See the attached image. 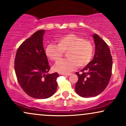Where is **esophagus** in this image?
Returning a JSON list of instances; mask_svg holds the SVG:
<instances>
[{
	"label": "esophagus",
	"mask_w": 126,
	"mask_h": 126,
	"mask_svg": "<svg viewBox=\"0 0 126 126\" xmlns=\"http://www.w3.org/2000/svg\"><path fill=\"white\" fill-rule=\"evenodd\" d=\"M62 75H63V76H70V73H62Z\"/></svg>",
	"instance_id": "esophagus-1"
}]
</instances>
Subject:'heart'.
Instances as JSON below:
<instances>
[{"instance_id": "1", "label": "heart", "mask_w": 126, "mask_h": 126, "mask_svg": "<svg viewBox=\"0 0 126 126\" xmlns=\"http://www.w3.org/2000/svg\"><path fill=\"white\" fill-rule=\"evenodd\" d=\"M57 46L50 44L46 47L47 57L54 62L61 60L63 53H66L67 59L54 66L56 72L67 73L78 67H83L90 63L94 56L93 45L90 41L73 34L62 36L57 40Z\"/></svg>"}]
</instances>
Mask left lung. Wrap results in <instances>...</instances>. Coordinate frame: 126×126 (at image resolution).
<instances>
[{"instance_id":"1","label":"left lung","mask_w":126,"mask_h":126,"mask_svg":"<svg viewBox=\"0 0 126 126\" xmlns=\"http://www.w3.org/2000/svg\"><path fill=\"white\" fill-rule=\"evenodd\" d=\"M95 51L93 60L82 70L76 72L78 80L75 91L79 96L89 98L101 94L109 83L111 76L112 59L106 43L97 34H94Z\"/></svg>"}]
</instances>
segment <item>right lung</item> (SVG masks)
I'll return each instance as SVG.
<instances>
[{
	"mask_svg": "<svg viewBox=\"0 0 126 126\" xmlns=\"http://www.w3.org/2000/svg\"><path fill=\"white\" fill-rule=\"evenodd\" d=\"M45 30L35 32L19 47L15 59V71L18 83L29 96L46 99L57 90L59 74H48L50 69L43 47Z\"/></svg>",
	"mask_w": 126,
	"mask_h": 126,
	"instance_id": "1",
	"label": "right lung"
}]
</instances>
